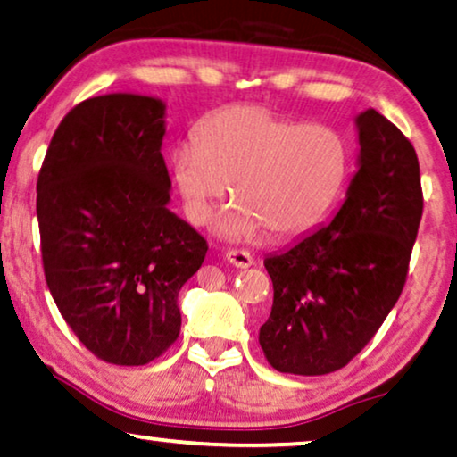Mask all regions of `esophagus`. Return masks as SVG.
Instances as JSON below:
<instances>
[{"label":"esophagus","instance_id":"34e87169","mask_svg":"<svg viewBox=\"0 0 457 457\" xmlns=\"http://www.w3.org/2000/svg\"><path fill=\"white\" fill-rule=\"evenodd\" d=\"M225 261H228L229 265L240 267V270H246V267H251L254 263L253 254L246 251H228L225 253Z\"/></svg>","mask_w":457,"mask_h":457}]
</instances>
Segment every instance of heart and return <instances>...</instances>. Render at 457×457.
Returning <instances> with one entry per match:
<instances>
[{
	"mask_svg": "<svg viewBox=\"0 0 457 457\" xmlns=\"http://www.w3.org/2000/svg\"><path fill=\"white\" fill-rule=\"evenodd\" d=\"M171 175L187 219L206 223L232 186L236 204L215 221L225 240L290 238L313 228L349 175V145L326 123H301L259 104L206 114L194 144L171 152Z\"/></svg>",
	"mask_w": 457,
	"mask_h": 457,
	"instance_id": "1",
	"label": "heart"
}]
</instances>
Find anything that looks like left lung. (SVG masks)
<instances>
[{"instance_id":"1","label":"left lung","mask_w":457,"mask_h":457,"mask_svg":"<svg viewBox=\"0 0 457 457\" xmlns=\"http://www.w3.org/2000/svg\"><path fill=\"white\" fill-rule=\"evenodd\" d=\"M357 171L332 221L265 259L273 282L259 343L284 374L337 372L366 346L403 290L422 219L413 145L368 108L355 117Z\"/></svg>"}]
</instances>
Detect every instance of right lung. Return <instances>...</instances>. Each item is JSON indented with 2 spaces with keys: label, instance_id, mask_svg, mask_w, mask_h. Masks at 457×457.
I'll use <instances>...</instances> for the list:
<instances>
[{
  "label": "right lung",
  "instance_id": "right-lung-1",
  "mask_svg": "<svg viewBox=\"0 0 457 457\" xmlns=\"http://www.w3.org/2000/svg\"><path fill=\"white\" fill-rule=\"evenodd\" d=\"M165 102L106 94L62 119L37 179L46 282L96 357L144 366L179 337L181 286L206 240L169 211Z\"/></svg>",
  "mask_w": 457,
  "mask_h": 457
}]
</instances>
